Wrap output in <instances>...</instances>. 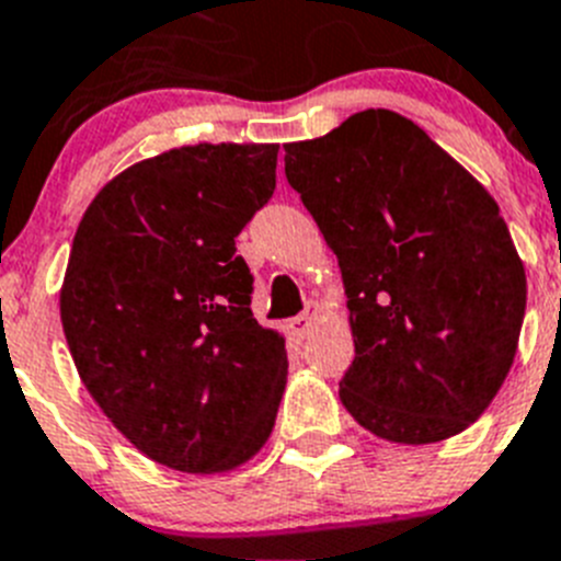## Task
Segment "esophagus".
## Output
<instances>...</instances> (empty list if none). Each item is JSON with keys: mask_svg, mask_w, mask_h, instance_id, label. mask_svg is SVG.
<instances>
[{"mask_svg": "<svg viewBox=\"0 0 561 561\" xmlns=\"http://www.w3.org/2000/svg\"><path fill=\"white\" fill-rule=\"evenodd\" d=\"M321 313H324V308H321V301L310 299L308 308L301 310V313L296 316V319L287 321V330H290V335H294V339H305V335H308L310 330H313L316 321L321 319Z\"/></svg>", "mask_w": 561, "mask_h": 561, "instance_id": "esophagus-1", "label": "esophagus"}]
</instances>
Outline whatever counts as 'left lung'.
<instances>
[{"instance_id": "8db88e82", "label": "left lung", "mask_w": 561, "mask_h": 561, "mask_svg": "<svg viewBox=\"0 0 561 561\" xmlns=\"http://www.w3.org/2000/svg\"><path fill=\"white\" fill-rule=\"evenodd\" d=\"M285 174L339 260L355 344L344 409L401 446L460 435L503 387L525 316L496 199L392 110L287 144Z\"/></svg>"}]
</instances>
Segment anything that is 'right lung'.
<instances>
[{
  "label": "right lung",
  "instance_id": "1",
  "mask_svg": "<svg viewBox=\"0 0 561 561\" xmlns=\"http://www.w3.org/2000/svg\"><path fill=\"white\" fill-rule=\"evenodd\" d=\"M276 144H192L106 183L72 237L61 328L92 401L165 469L226 474L274 432L279 330L233 237L276 188Z\"/></svg>",
  "mask_w": 561,
  "mask_h": 561
}]
</instances>
